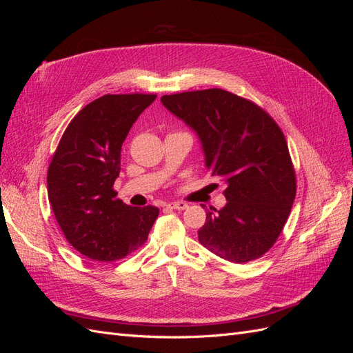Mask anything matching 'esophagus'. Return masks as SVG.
I'll use <instances>...</instances> for the list:
<instances>
[{
    "mask_svg": "<svg viewBox=\"0 0 353 353\" xmlns=\"http://www.w3.org/2000/svg\"><path fill=\"white\" fill-rule=\"evenodd\" d=\"M170 209H176V210H184L188 208V205L185 201H170L168 205Z\"/></svg>",
    "mask_w": 353,
    "mask_h": 353,
    "instance_id": "esophagus-1",
    "label": "esophagus"
}]
</instances>
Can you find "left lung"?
I'll return each mask as SVG.
<instances>
[{"label":"left lung","mask_w":353,"mask_h":353,"mask_svg":"<svg viewBox=\"0 0 353 353\" xmlns=\"http://www.w3.org/2000/svg\"><path fill=\"white\" fill-rule=\"evenodd\" d=\"M160 101L197 134L210 175L227 184V205L206 212L199 241L230 262L261 258L279 239L296 196L279 125L259 105L219 88L163 95Z\"/></svg>","instance_id":"obj_1"}]
</instances>
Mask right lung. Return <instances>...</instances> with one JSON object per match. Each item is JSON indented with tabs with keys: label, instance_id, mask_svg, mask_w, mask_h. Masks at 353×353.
Instances as JSON below:
<instances>
[{
	"label": "right lung",
	"instance_id": "1",
	"mask_svg": "<svg viewBox=\"0 0 353 353\" xmlns=\"http://www.w3.org/2000/svg\"><path fill=\"white\" fill-rule=\"evenodd\" d=\"M156 94H108L73 117L47 174L48 200L66 240L92 261L110 262L143 245L159 215L116 199L125 138Z\"/></svg>",
	"mask_w": 353,
	"mask_h": 353
}]
</instances>
